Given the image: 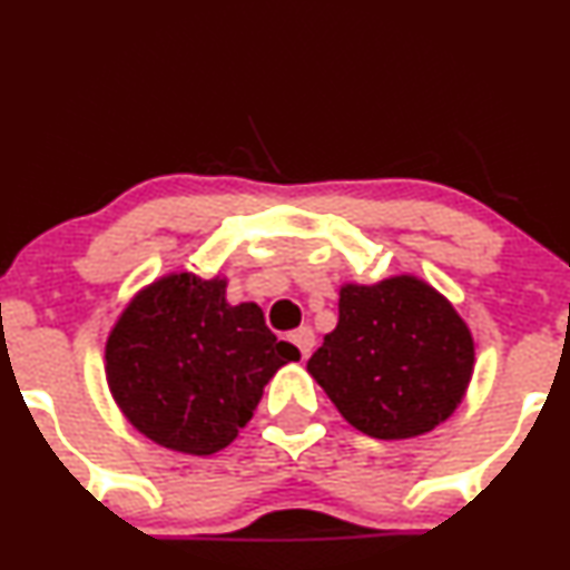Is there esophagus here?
Listing matches in <instances>:
<instances>
[{"label":"esophagus","instance_id":"obj_1","mask_svg":"<svg viewBox=\"0 0 570 570\" xmlns=\"http://www.w3.org/2000/svg\"><path fill=\"white\" fill-rule=\"evenodd\" d=\"M289 340L294 342V345L299 347V353H303V358H307V355L313 353V345H315V334L311 326H299L297 332L289 334Z\"/></svg>","mask_w":570,"mask_h":570}]
</instances>
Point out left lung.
Listing matches in <instances>:
<instances>
[{"mask_svg":"<svg viewBox=\"0 0 570 570\" xmlns=\"http://www.w3.org/2000/svg\"><path fill=\"white\" fill-rule=\"evenodd\" d=\"M475 345L454 305L416 276L345 284L340 321L307 372L340 414L380 441L430 433L470 385Z\"/></svg>","mask_w":570,"mask_h":570,"instance_id":"left-lung-1","label":"left lung"}]
</instances>
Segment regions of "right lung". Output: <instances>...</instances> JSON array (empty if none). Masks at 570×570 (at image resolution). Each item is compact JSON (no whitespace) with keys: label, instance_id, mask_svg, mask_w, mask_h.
<instances>
[{"label":"right lung","instance_id":"add662e5","mask_svg":"<svg viewBox=\"0 0 570 570\" xmlns=\"http://www.w3.org/2000/svg\"><path fill=\"white\" fill-rule=\"evenodd\" d=\"M299 361L255 303L230 305L225 278L169 273L125 307L106 342V376L132 428L164 449L209 456L255 414L263 387Z\"/></svg>","mask_w":570,"mask_h":570}]
</instances>
